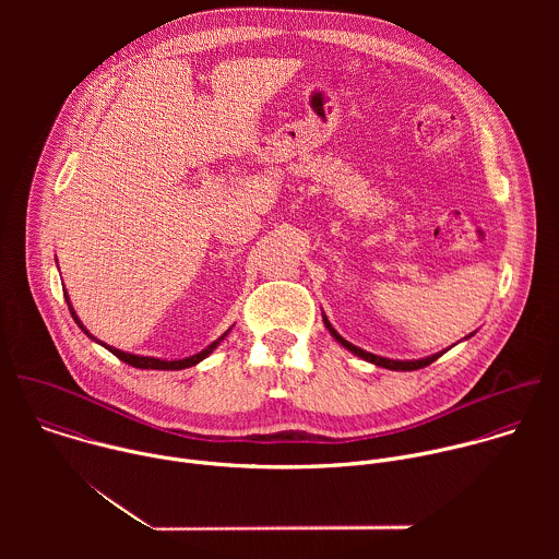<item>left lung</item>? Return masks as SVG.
I'll return each instance as SVG.
<instances>
[{"label":"left lung","mask_w":559,"mask_h":559,"mask_svg":"<svg viewBox=\"0 0 559 559\" xmlns=\"http://www.w3.org/2000/svg\"><path fill=\"white\" fill-rule=\"evenodd\" d=\"M323 323H325V328L330 330V334L334 336V341H338L347 352H352L354 356H358V358H362V360H367V362H371V365H376V367H384V369H393V371H414V369L427 367V365H431L433 360H438V358L447 352V349H444V352L431 354V356H427V358H418V360H393V358H384V356H376V354H371V352H365V349L352 345L349 341H345V338L332 328V323H330V318L325 316V311H323ZM471 336H473V334L464 336L462 341H466V338H471Z\"/></svg>","instance_id":"8db88e82"}]
</instances>
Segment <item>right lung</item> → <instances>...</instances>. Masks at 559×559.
<instances>
[{
  "label": "right lung",
  "instance_id": "1",
  "mask_svg": "<svg viewBox=\"0 0 559 559\" xmlns=\"http://www.w3.org/2000/svg\"><path fill=\"white\" fill-rule=\"evenodd\" d=\"M63 296H66V302H68V309H70V313H72V318H74V323L82 328V332L91 338V341H95V343H99L102 347H106L110 354H115L119 360H123L126 365H132V367H136V369H164V371H177V369H188V367H194V365H199L201 360H205L223 341H225V336L231 332V328L225 332V334H221L214 343H210L205 349H201V352H197V354H192V356H188V358H179V360H166V358H154V356H139V354H130V352H121V349H117V347H110V345H106V343H102L99 338H95L86 328H84V323L79 321V316H76V311L72 309V302H70V296H68V292H63Z\"/></svg>",
  "mask_w": 559,
  "mask_h": 559
}]
</instances>
